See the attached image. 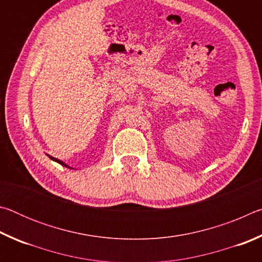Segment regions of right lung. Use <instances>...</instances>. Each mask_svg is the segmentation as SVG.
I'll return each instance as SVG.
<instances>
[{
	"mask_svg": "<svg viewBox=\"0 0 262 262\" xmlns=\"http://www.w3.org/2000/svg\"><path fill=\"white\" fill-rule=\"evenodd\" d=\"M50 158L51 159H53V161L54 162H56V163H59V164H61V165H63V166H66V167H69V166H67V164H64L63 162L62 161H60V159H57V158H54V157H52V156H50ZM70 168V167H69Z\"/></svg>",
	"mask_w": 262,
	"mask_h": 262,
	"instance_id": "1",
	"label": "right lung"
}]
</instances>
